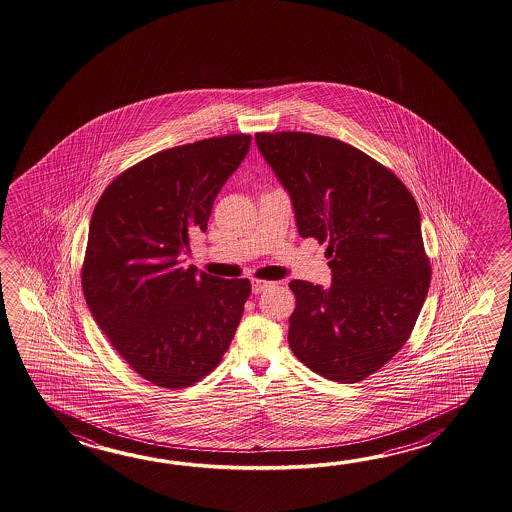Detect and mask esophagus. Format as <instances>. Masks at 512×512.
I'll use <instances>...</instances> for the list:
<instances>
[{"instance_id": "esophagus-1", "label": "esophagus", "mask_w": 512, "mask_h": 512, "mask_svg": "<svg viewBox=\"0 0 512 512\" xmlns=\"http://www.w3.org/2000/svg\"><path fill=\"white\" fill-rule=\"evenodd\" d=\"M272 285H274V283L265 282V280H252V293H263V291H267V289H269V287H272Z\"/></svg>"}]
</instances>
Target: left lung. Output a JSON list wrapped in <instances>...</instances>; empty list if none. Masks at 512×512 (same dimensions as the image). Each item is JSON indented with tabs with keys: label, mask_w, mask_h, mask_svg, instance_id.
<instances>
[{
	"label": "left lung",
	"mask_w": 512,
	"mask_h": 512,
	"mask_svg": "<svg viewBox=\"0 0 512 512\" xmlns=\"http://www.w3.org/2000/svg\"><path fill=\"white\" fill-rule=\"evenodd\" d=\"M254 139L291 197L298 234L327 243L331 287L289 283V346L329 381H362L403 348L430 287L414 196L346 142L300 131Z\"/></svg>",
	"instance_id": "left-lung-1"
}]
</instances>
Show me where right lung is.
Wrapping results in <instances>:
<instances>
[{
  "label": "right lung",
  "mask_w": 512,
  "mask_h": 512,
  "mask_svg": "<svg viewBox=\"0 0 512 512\" xmlns=\"http://www.w3.org/2000/svg\"><path fill=\"white\" fill-rule=\"evenodd\" d=\"M227 135L155 153L119 175L89 223L82 289L93 320L146 381L183 388L229 349L251 294L181 260L207 232L219 190L249 152Z\"/></svg>",
  "instance_id": "add662e5"
}]
</instances>
